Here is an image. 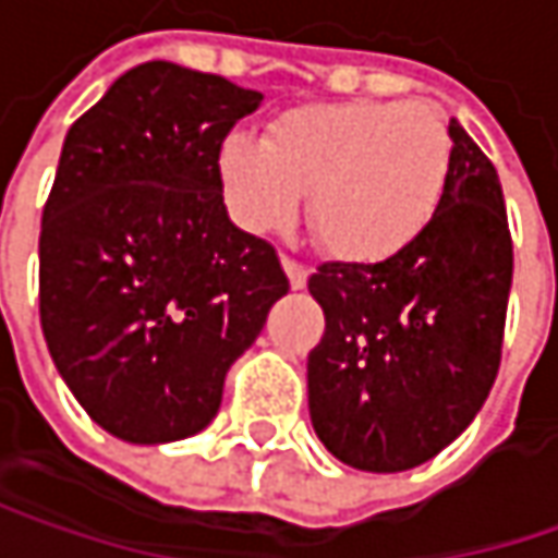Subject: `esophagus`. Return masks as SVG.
Returning <instances> with one entry per match:
<instances>
[{"mask_svg":"<svg viewBox=\"0 0 558 558\" xmlns=\"http://www.w3.org/2000/svg\"><path fill=\"white\" fill-rule=\"evenodd\" d=\"M280 265H283V271H287L293 290H303V287H306V280H310V268H306V265H300L296 258H287V255L280 258Z\"/></svg>","mask_w":558,"mask_h":558,"instance_id":"esophagus-1","label":"esophagus"}]
</instances>
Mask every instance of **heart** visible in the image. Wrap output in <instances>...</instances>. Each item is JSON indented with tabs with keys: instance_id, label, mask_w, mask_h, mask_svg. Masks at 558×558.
I'll use <instances>...</instances> for the list:
<instances>
[{
	"instance_id": "obj_1",
	"label": "heart",
	"mask_w": 558,
	"mask_h": 558,
	"mask_svg": "<svg viewBox=\"0 0 558 558\" xmlns=\"http://www.w3.org/2000/svg\"><path fill=\"white\" fill-rule=\"evenodd\" d=\"M454 167L445 116L423 100H341L280 113L262 145L217 154L227 208L252 233L287 230L306 198L315 243L350 265L388 262L442 211Z\"/></svg>"
}]
</instances>
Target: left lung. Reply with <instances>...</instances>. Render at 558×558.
Returning <instances> with one entry per match:
<instances>
[{
    "mask_svg": "<svg viewBox=\"0 0 558 558\" xmlns=\"http://www.w3.org/2000/svg\"><path fill=\"white\" fill-rule=\"evenodd\" d=\"M448 135L454 167L429 230L388 262H325L310 278L325 312L306 366L312 426L356 471L436 458L471 426L502 363L514 262L506 198L458 119Z\"/></svg>",
    "mask_w": 558,
    "mask_h": 558,
    "instance_id": "1",
    "label": "left lung"
}]
</instances>
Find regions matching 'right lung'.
Wrapping results in <instances>:
<instances>
[{"instance_id":"obj_1","label":"right lung","mask_w":558,"mask_h":558,"mask_svg":"<svg viewBox=\"0 0 558 558\" xmlns=\"http://www.w3.org/2000/svg\"><path fill=\"white\" fill-rule=\"evenodd\" d=\"M262 94L173 62L129 69L65 135L40 220V328L94 423L138 445L214 420L227 369L290 290L230 223L217 154Z\"/></svg>"}]
</instances>
